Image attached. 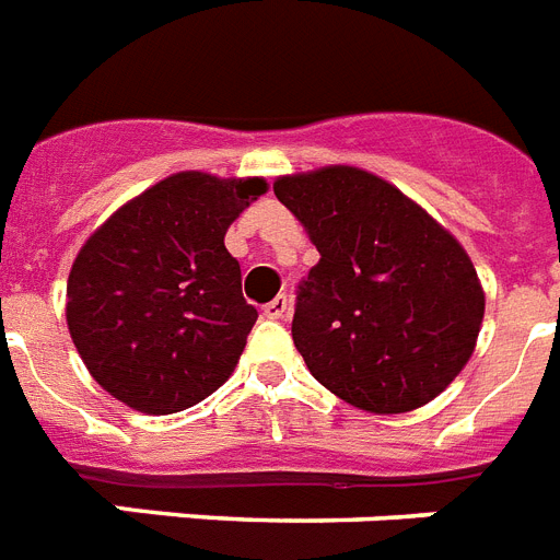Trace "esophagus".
<instances>
[{"instance_id": "1", "label": "esophagus", "mask_w": 560, "mask_h": 560, "mask_svg": "<svg viewBox=\"0 0 560 560\" xmlns=\"http://www.w3.org/2000/svg\"><path fill=\"white\" fill-rule=\"evenodd\" d=\"M289 308H292L289 298H285V294H277L275 301L262 306V315H266L268 320H283V317L289 315Z\"/></svg>"}]
</instances>
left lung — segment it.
<instances>
[{"label": "left lung", "mask_w": 560, "mask_h": 560, "mask_svg": "<svg viewBox=\"0 0 560 560\" xmlns=\"http://www.w3.org/2000/svg\"><path fill=\"white\" fill-rule=\"evenodd\" d=\"M275 196L320 254L292 320L308 373L370 413L440 396L468 364L486 312L463 245L399 187L347 164L280 176Z\"/></svg>", "instance_id": "1"}]
</instances>
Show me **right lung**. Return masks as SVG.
<instances>
[{"label": "right lung", "mask_w": 560, "mask_h": 560, "mask_svg": "<svg viewBox=\"0 0 560 560\" xmlns=\"http://www.w3.org/2000/svg\"><path fill=\"white\" fill-rule=\"evenodd\" d=\"M266 178L173 173L89 236L66 285V320L103 390L141 413H178L222 387L257 308L225 248Z\"/></svg>", "instance_id": "1"}]
</instances>
